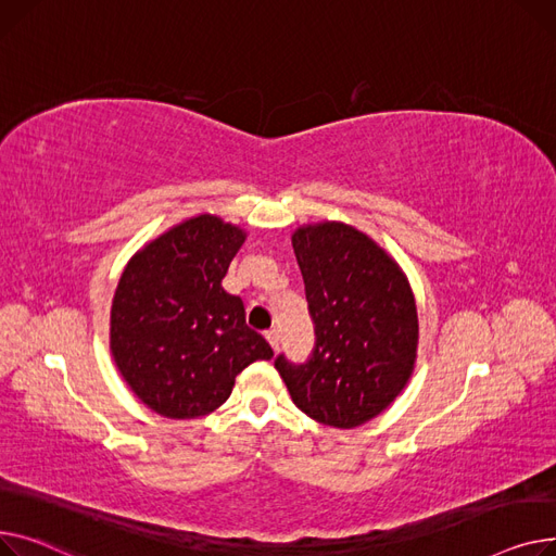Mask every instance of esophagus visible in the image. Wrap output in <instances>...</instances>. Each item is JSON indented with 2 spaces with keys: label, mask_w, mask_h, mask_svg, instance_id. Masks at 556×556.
Returning <instances> with one entry per match:
<instances>
[{
  "label": "esophagus",
  "mask_w": 556,
  "mask_h": 556,
  "mask_svg": "<svg viewBox=\"0 0 556 556\" xmlns=\"http://www.w3.org/2000/svg\"><path fill=\"white\" fill-rule=\"evenodd\" d=\"M265 337H267L269 345H271L274 350H278V345H280V337H278V330H267V332H265Z\"/></svg>",
  "instance_id": "1"
}]
</instances>
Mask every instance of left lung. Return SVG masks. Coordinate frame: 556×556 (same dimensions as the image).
Listing matches in <instances>:
<instances>
[{"mask_svg":"<svg viewBox=\"0 0 556 556\" xmlns=\"http://www.w3.org/2000/svg\"><path fill=\"white\" fill-rule=\"evenodd\" d=\"M291 244L316 345L305 364L280 354L276 370L312 419L362 427L395 402L413 375L419 325L410 285L395 260L350 224H305Z\"/></svg>","mask_w":556,"mask_h":556,"instance_id":"left-lung-1","label":"left lung"}]
</instances>
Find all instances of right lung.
I'll return each instance as SVG.
<instances>
[{
  "mask_svg": "<svg viewBox=\"0 0 556 556\" xmlns=\"http://www.w3.org/2000/svg\"><path fill=\"white\" fill-rule=\"evenodd\" d=\"M244 240L240 226L194 215L148 242L121 274L110 350L132 393L163 417L213 413L249 364L274 356L247 325L242 299L222 287Z\"/></svg>",
  "mask_w": 556,
  "mask_h": 556,
  "instance_id": "add662e5",
  "label": "right lung"
}]
</instances>
